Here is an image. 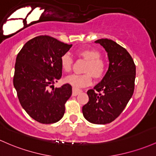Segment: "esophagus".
I'll return each mask as SVG.
<instances>
[{
    "label": "esophagus",
    "instance_id": "esophagus-1",
    "mask_svg": "<svg viewBox=\"0 0 156 156\" xmlns=\"http://www.w3.org/2000/svg\"><path fill=\"white\" fill-rule=\"evenodd\" d=\"M81 92H82L81 90H79V89L74 88V87L73 88V96H76V95H78V94L81 93Z\"/></svg>",
    "mask_w": 156,
    "mask_h": 156
}]
</instances>
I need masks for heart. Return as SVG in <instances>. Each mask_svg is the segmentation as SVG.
I'll list each match as a JSON object with an SVG mask.
<instances>
[{"mask_svg": "<svg viewBox=\"0 0 156 156\" xmlns=\"http://www.w3.org/2000/svg\"><path fill=\"white\" fill-rule=\"evenodd\" d=\"M78 57L87 61L83 73L82 75H71L65 78V82L72 85L74 88L89 86L92 81V77L95 79H101L105 74L107 66L105 62L101 58V52L92 48H84L75 52ZM73 60L68 53L62 55L60 58L61 69L65 73H69L73 66Z\"/></svg>", "mask_w": 156, "mask_h": 156, "instance_id": "b5f03b06", "label": "heart"}]
</instances>
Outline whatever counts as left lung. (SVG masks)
<instances>
[{"mask_svg": "<svg viewBox=\"0 0 156 156\" xmlns=\"http://www.w3.org/2000/svg\"><path fill=\"white\" fill-rule=\"evenodd\" d=\"M95 42L107 51L109 69L101 81L87 91L89 101L82 112L89 122L106 124L119 117L133 96L136 65L129 53L116 42L107 38Z\"/></svg>", "mask_w": 156, "mask_h": 156, "instance_id": "obj_1", "label": "left lung"}]
</instances>
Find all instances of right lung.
Listing matches in <instances>:
<instances>
[{
	"instance_id": "obj_1",
	"label": "right lung",
	"mask_w": 156,
	"mask_h": 156,
	"mask_svg": "<svg viewBox=\"0 0 156 156\" xmlns=\"http://www.w3.org/2000/svg\"><path fill=\"white\" fill-rule=\"evenodd\" d=\"M71 47L40 35L26 43L17 55L13 84L22 107L37 122L53 124L64 116L72 86L65 83L54 88L53 84L62 75L60 58Z\"/></svg>"
}]
</instances>
